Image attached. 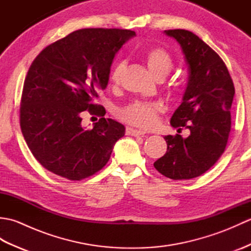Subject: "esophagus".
Here are the masks:
<instances>
[{
  "mask_svg": "<svg viewBox=\"0 0 251 251\" xmlns=\"http://www.w3.org/2000/svg\"><path fill=\"white\" fill-rule=\"evenodd\" d=\"M146 131L143 130H138V129H134V128H130V127H126V135L128 136H141V135H145Z\"/></svg>",
  "mask_w": 251,
  "mask_h": 251,
  "instance_id": "34e87169",
  "label": "esophagus"
}]
</instances>
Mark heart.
I'll use <instances>...</instances> for the list:
<instances>
[{
    "mask_svg": "<svg viewBox=\"0 0 251 251\" xmlns=\"http://www.w3.org/2000/svg\"><path fill=\"white\" fill-rule=\"evenodd\" d=\"M143 59L153 76L157 79L166 77L174 66L173 57L163 47H152L146 50L143 54ZM125 67L126 62L123 60L115 63L110 75L112 83H120ZM158 111L159 106L155 102L136 100L119 109L117 117L129 125L140 127V128H149L155 123Z\"/></svg>",
    "mask_w": 251,
    "mask_h": 251,
    "instance_id": "obj_1",
    "label": "heart"
}]
</instances>
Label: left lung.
Listing matches in <instances>:
<instances>
[{
  "label": "left lung",
  "mask_w": 251,
  "mask_h": 251,
  "mask_svg": "<svg viewBox=\"0 0 251 251\" xmlns=\"http://www.w3.org/2000/svg\"><path fill=\"white\" fill-rule=\"evenodd\" d=\"M165 33L177 40L189 67L182 103L170 123L175 128L190 129V136H165L167 151L154 167L167 178L188 180L205 174L226 151L235 88L221 57L193 32L175 29Z\"/></svg>",
  "instance_id": "8db88e82"
}]
</instances>
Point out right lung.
Instances as JSON below:
<instances>
[{"instance_id": "right-lung-1", "label": "right lung", "mask_w": 251, "mask_h": 251, "mask_svg": "<svg viewBox=\"0 0 251 251\" xmlns=\"http://www.w3.org/2000/svg\"><path fill=\"white\" fill-rule=\"evenodd\" d=\"M131 30L88 28L46 46L24 83L19 121L30 151L52 174L79 181L98 173L124 136L121 123L104 119L105 109L94 103L106 87L113 58ZM87 109L101 116L92 130L81 127Z\"/></svg>"}]
</instances>
